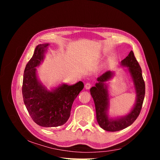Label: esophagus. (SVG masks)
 I'll use <instances>...</instances> for the list:
<instances>
[{
  "label": "esophagus",
  "instance_id": "obj_1",
  "mask_svg": "<svg viewBox=\"0 0 160 160\" xmlns=\"http://www.w3.org/2000/svg\"><path fill=\"white\" fill-rule=\"evenodd\" d=\"M92 85L90 83H87L85 85V88L86 89H89L91 88Z\"/></svg>",
  "mask_w": 160,
  "mask_h": 160
}]
</instances>
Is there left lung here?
<instances>
[{
	"instance_id": "8db88e82",
	"label": "left lung",
	"mask_w": 160,
	"mask_h": 160,
	"mask_svg": "<svg viewBox=\"0 0 160 160\" xmlns=\"http://www.w3.org/2000/svg\"><path fill=\"white\" fill-rule=\"evenodd\" d=\"M121 65L128 68L127 70L132 77L136 93L135 105L128 115L115 118L109 117L108 110L110 103L106 81L112 78L114 75L113 72L108 71L104 72L98 78V83H95V86L92 87L90 89L95 105L97 121L99 126L108 132H118L132 125L140 113L145 97V82L142 77V69L132 51H130L128 57L121 61Z\"/></svg>"
}]
</instances>
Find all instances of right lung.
<instances>
[{
    "instance_id": "right-lung-1",
    "label": "right lung",
    "mask_w": 160,
    "mask_h": 160,
    "mask_svg": "<svg viewBox=\"0 0 160 160\" xmlns=\"http://www.w3.org/2000/svg\"><path fill=\"white\" fill-rule=\"evenodd\" d=\"M49 43L36 47L24 71L22 93L28 113L37 125L45 128L61 126L69 119L72 103L83 89L82 81L74 85L62 83L48 90L38 80L36 67L45 58Z\"/></svg>"
}]
</instances>
